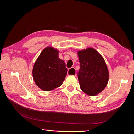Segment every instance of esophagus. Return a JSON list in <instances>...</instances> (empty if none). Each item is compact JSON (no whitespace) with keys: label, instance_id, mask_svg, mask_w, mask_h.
Listing matches in <instances>:
<instances>
[{"label":"esophagus","instance_id":"esophagus-1","mask_svg":"<svg viewBox=\"0 0 134 134\" xmlns=\"http://www.w3.org/2000/svg\"><path fill=\"white\" fill-rule=\"evenodd\" d=\"M76 70L74 68H71L69 69L68 71V75H74V76H76Z\"/></svg>","mask_w":134,"mask_h":134}]
</instances>
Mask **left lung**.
Segmentation results:
<instances>
[{"label":"left lung","mask_w":134,"mask_h":134,"mask_svg":"<svg viewBox=\"0 0 134 134\" xmlns=\"http://www.w3.org/2000/svg\"><path fill=\"white\" fill-rule=\"evenodd\" d=\"M78 55L80 89L89 96H96L104 90L108 82L109 72L106 62L102 56L92 47L78 50Z\"/></svg>","instance_id":"8db88e82"}]
</instances>
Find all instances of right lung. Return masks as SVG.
<instances>
[{
	"instance_id": "obj_1",
	"label": "right lung",
	"mask_w": 134,
	"mask_h": 134,
	"mask_svg": "<svg viewBox=\"0 0 134 134\" xmlns=\"http://www.w3.org/2000/svg\"><path fill=\"white\" fill-rule=\"evenodd\" d=\"M59 51L51 46L42 51L36 60L32 75L36 84L44 91L62 86L67 74L64 62L59 58Z\"/></svg>"
}]
</instances>
